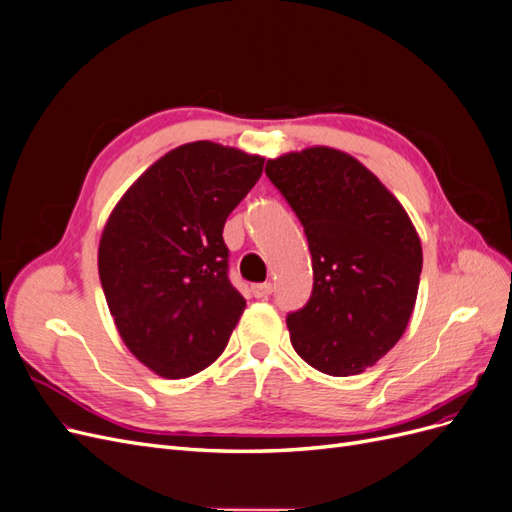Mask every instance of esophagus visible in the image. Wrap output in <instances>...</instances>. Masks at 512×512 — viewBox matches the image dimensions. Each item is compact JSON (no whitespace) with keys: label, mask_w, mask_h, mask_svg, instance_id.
<instances>
[{"label":"esophagus","mask_w":512,"mask_h":512,"mask_svg":"<svg viewBox=\"0 0 512 512\" xmlns=\"http://www.w3.org/2000/svg\"><path fill=\"white\" fill-rule=\"evenodd\" d=\"M273 292V284L265 282V284H254L252 286V294L256 299H269V294Z\"/></svg>","instance_id":"34e87169"}]
</instances>
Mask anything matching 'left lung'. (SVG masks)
<instances>
[{
    "label": "left lung",
    "mask_w": 512,
    "mask_h": 512,
    "mask_svg": "<svg viewBox=\"0 0 512 512\" xmlns=\"http://www.w3.org/2000/svg\"><path fill=\"white\" fill-rule=\"evenodd\" d=\"M265 173L312 252V297L286 318L292 348L322 374H361L414 312L423 247L410 215L367 166L333 147L284 153Z\"/></svg>",
    "instance_id": "left-lung-1"
}]
</instances>
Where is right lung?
I'll return each mask as SVG.
<instances>
[{
  "label": "right lung",
  "mask_w": 512,
  "mask_h": 512,
  "mask_svg": "<svg viewBox=\"0 0 512 512\" xmlns=\"http://www.w3.org/2000/svg\"><path fill=\"white\" fill-rule=\"evenodd\" d=\"M265 158L211 141L175 147L108 215L98 247L104 297L123 344L168 380L224 352L245 309L228 282L222 230Z\"/></svg>",
  "instance_id": "1"
}]
</instances>
